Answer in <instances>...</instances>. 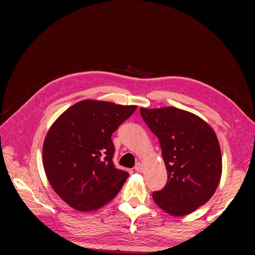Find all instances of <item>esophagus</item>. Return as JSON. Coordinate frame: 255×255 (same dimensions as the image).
Segmentation results:
<instances>
[{
	"label": "esophagus",
	"mask_w": 255,
	"mask_h": 255,
	"mask_svg": "<svg viewBox=\"0 0 255 255\" xmlns=\"http://www.w3.org/2000/svg\"><path fill=\"white\" fill-rule=\"evenodd\" d=\"M135 170H136L137 172H141V171L143 170V165H142L141 163H137V164L135 165Z\"/></svg>",
	"instance_id": "1"
}]
</instances>
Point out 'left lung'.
I'll use <instances>...</instances> for the list:
<instances>
[{"label": "left lung", "mask_w": 255, "mask_h": 255, "mask_svg": "<svg viewBox=\"0 0 255 255\" xmlns=\"http://www.w3.org/2000/svg\"><path fill=\"white\" fill-rule=\"evenodd\" d=\"M156 135L167 169L165 187L152 194L154 202L172 216L195 212L215 194L222 158L214 129L198 116L176 107L140 109Z\"/></svg>", "instance_id": "8db88e82"}]
</instances>
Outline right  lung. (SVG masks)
Returning <instances> with one entry per match:
<instances>
[{
	"label": "right lung",
	"instance_id": "obj_1",
	"mask_svg": "<svg viewBox=\"0 0 255 255\" xmlns=\"http://www.w3.org/2000/svg\"><path fill=\"white\" fill-rule=\"evenodd\" d=\"M136 105L84 100L61 114L45 136L42 159L54 191L80 212L110 202L128 172L117 169L112 135Z\"/></svg>",
	"mask_w": 255,
	"mask_h": 255
}]
</instances>
